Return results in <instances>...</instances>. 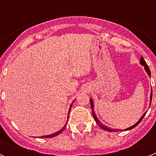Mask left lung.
<instances>
[{
    "label": "left lung",
    "mask_w": 156,
    "mask_h": 156,
    "mask_svg": "<svg viewBox=\"0 0 156 156\" xmlns=\"http://www.w3.org/2000/svg\"><path fill=\"white\" fill-rule=\"evenodd\" d=\"M140 65H142V66H144V69H145L146 73H148V75L149 76H151V72H150L149 67H148V65H147V63L145 62V61H144V58H143V57L140 58ZM151 98H152V90H151V95H150V105H151ZM90 107H91V109H92V115H93L94 119V120L96 121V123H97V124L98 125V126H100V127L101 128V129H105V130H107V131H110V132H117V131H119V130H122V129H112V128H109V127H108V126H106L105 125L103 124L102 122H101L100 121L98 120V117L96 116V115H95V113H94V110H93V108H94V102H93V101H92L91 98H90ZM146 112H144V115H143L142 116L140 117V119H139V120L137 121V122H136V123H135L134 125H133V126H130V127L126 128V129H125L124 130H129V129H133V128H134L135 126H137V125H138L139 123H140V121L142 120V119L144 117V115H145Z\"/></svg>",
    "instance_id": "8db88e82"
}]
</instances>
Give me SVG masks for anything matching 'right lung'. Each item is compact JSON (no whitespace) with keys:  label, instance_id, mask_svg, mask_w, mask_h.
Segmentation results:
<instances>
[{"label":"right lung","instance_id":"right-lung-1","mask_svg":"<svg viewBox=\"0 0 156 156\" xmlns=\"http://www.w3.org/2000/svg\"><path fill=\"white\" fill-rule=\"evenodd\" d=\"M72 105H70L69 109V112H68L69 114V112H70V109H71V108H72ZM68 118H69V116H68ZM66 124H67V122H66V125H64V126H63V127L61 129H59L58 131L55 132V133H51V134L46 135V136H42V137H41V138H45V137H46V138H49V137H56V136H57V135H58V134H60V133H62L63 130H64V129H66Z\"/></svg>","mask_w":156,"mask_h":156}]
</instances>
